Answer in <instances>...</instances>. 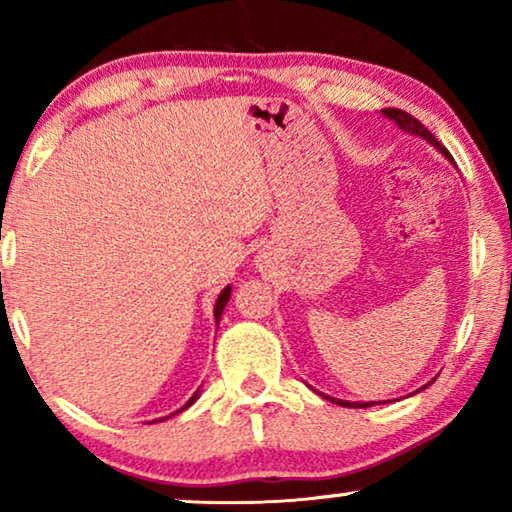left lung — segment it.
<instances>
[{
	"label": "left lung",
	"instance_id": "1",
	"mask_svg": "<svg viewBox=\"0 0 512 512\" xmlns=\"http://www.w3.org/2000/svg\"><path fill=\"white\" fill-rule=\"evenodd\" d=\"M384 116H389L391 121H396V123H398V128H401V130H405V132H412V135H419V137H424L426 142H431L433 146H438V149L443 151L445 156L452 160L450 151H447L445 146H440L438 139L433 137L431 132L426 130L424 125L419 123L415 116H410L408 111H403V109H384ZM422 389H424V387H422ZM331 401H333V403H340V405H345V408H370V405H375V403H347V401H338V398H331Z\"/></svg>",
	"mask_w": 512,
	"mask_h": 512
}]
</instances>
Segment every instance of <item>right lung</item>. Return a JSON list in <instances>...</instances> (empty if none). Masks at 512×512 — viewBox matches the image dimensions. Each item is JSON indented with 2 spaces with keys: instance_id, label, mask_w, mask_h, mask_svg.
I'll use <instances>...</instances> for the list:
<instances>
[{
  "instance_id": "add662e5",
  "label": "right lung",
  "mask_w": 512,
  "mask_h": 512,
  "mask_svg": "<svg viewBox=\"0 0 512 512\" xmlns=\"http://www.w3.org/2000/svg\"><path fill=\"white\" fill-rule=\"evenodd\" d=\"M228 298H230V286H226V289L221 291V296H219V300H216V305H214V319H216V324H219V319H221V312H223V307H226ZM195 398H198V391H195V396L188 398V403H186L184 408H181V410H186L188 405H193ZM181 410H177V412H181ZM177 412H174V415H177Z\"/></svg>"
}]
</instances>
